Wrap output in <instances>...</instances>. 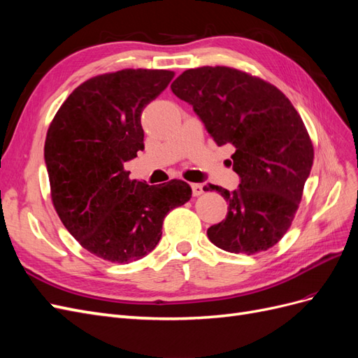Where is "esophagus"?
Returning <instances> with one entry per match:
<instances>
[{"instance_id": "esophagus-1", "label": "esophagus", "mask_w": 358, "mask_h": 358, "mask_svg": "<svg viewBox=\"0 0 358 358\" xmlns=\"http://www.w3.org/2000/svg\"><path fill=\"white\" fill-rule=\"evenodd\" d=\"M191 189H192V196L194 197H199V196H201V194L204 192L201 183H191Z\"/></svg>"}]
</instances>
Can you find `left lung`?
Segmentation results:
<instances>
[{
	"label": "left lung",
	"mask_w": 358,
	"mask_h": 358,
	"mask_svg": "<svg viewBox=\"0 0 358 358\" xmlns=\"http://www.w3.org/2000/svg\"><path fill=\"white\" fill-rule=\"evenodd\" d=\"M171 91L192 106L216 145L236 148L239 188H203L229 201L209 241L233 254L267 251L289 229L312 169L313 146L300 115L276 86L230 67L183 71Z\"/></svg>",
	"instance_id": "8db88e82"
}]
</instances>
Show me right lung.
<instances>
[{"instance_id": "right-lung-1", "label": "right lung", "mask_w": 358, "mask_h": 358, "mask_svg": "<svg viewBox=\"0 0 358 358\" xmlns=\"http://www.w3.org/2000/svg\"><path fill=\"white\" fill-rule=\"evenodd\" d=\"M175 73L127 69L78 86L48 129L45 162L52 201L85 249L128 264L158 245L166 215L191 199L187 182L131 180L124 162L145 149L140 116Z\"/></svg>"}]
</instances>
